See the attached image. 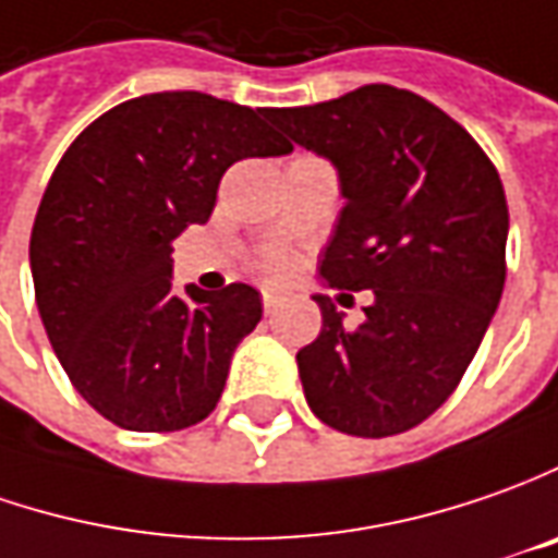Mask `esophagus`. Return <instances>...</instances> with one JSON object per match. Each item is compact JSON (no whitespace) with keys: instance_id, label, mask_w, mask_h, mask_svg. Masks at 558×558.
I'll list each match as a JSON object with an SVG mask.
<instances>
[{"instance_id":"obj_1","label":"esophagus","mask_w":558,"mask_h":558,"mask_svg":"<svg viewBox=\"0 0 558 558\" xmlns=\"http://www.w3.org/2000/svg\"><path fill=\"white\" fill-rule=\"evenodd\" d=\"M262 305H265V315H275L280 308V296L278 293H271V290H265V293H262Z\"/></svg>"}]
</instances>
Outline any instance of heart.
<instances>
[{"mask_svg":"<svg viewBox=\"0 0 558 558\" xmlns=\"http://www.w3.org/2000/svg\"><path fill=\"white\" fill-rule=\"evenodd\" d=\"M262 268H265V275L268 278H283V275H290V268H293V259L287 256V253H268L265 262H262Z\"/></svg>","mask_w":558,"mask_h":558,"instance_id":"1","label":"heart"}]
</instances>
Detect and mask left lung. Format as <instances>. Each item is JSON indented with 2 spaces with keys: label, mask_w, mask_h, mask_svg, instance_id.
Returning <instances> with one entry per match:
<instances>
[{
  "label": "left lung",
  "mask_w": 558,
  "mask_h": 558,
  "mask_svg": "<svg viewBox=\"0 0 558 558\" xmlns=\"http://www.w3.org/2000/svg\"><path fill=\"white\" fill-rule=\"evenodd\" d=\"M268 117L337 169L345 203L320 280L374 293L355 330L315 296L324 327L296 355L305 401L339 433H408L448 401L497 312L500 175L463 125L408 88L361 86Z\"/></svg>",
  "instance_id": "obj_1"
}]
</instances>
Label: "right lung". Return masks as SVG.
I'll return each instance as SVG.
<instances>
[{
  "instance_id": "obj_1",
  "label": "right lung",
  "mask_w": 558,
  "mask_h": 558,
  "mask_svg": "<svg viewBox=\"0 0 558 558\" xmlns=\"http://www.w3.org/2000/svg\"><path fill=\"white\" fill-rule=\"evenodd\" d=\"M268 107L157 92L68 147L29 234L51 349L76 392L132 433H175L219 404L231 355L262 320L250 283L172 290V241L209 219L225 169L293 147Z\"/></svg>"
}]
</instances>
